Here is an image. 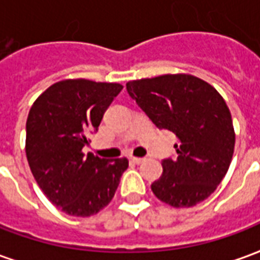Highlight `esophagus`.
I'll list each match as a JSON object with an SVG mask.
<instances>
[{"label":"esophagus","instance_id":"34e87169","mask_svg":"<svg viewBox=\"0 0 260 260\" xmlns=\"http://www.w3.org/2000/svg\"><path fill=\"white\" fill-rule=\"evenodd\" d=\"M131 161L134 164H142L143 161H145V158L143 157H132L131 158Z\"/></svg>","mask_w":260,"mask_h":260}]
</instances>
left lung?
I'll use <instances>...</instances> for the list:
<instances>
[{
  "label": "left lung",
  "mask_w": 260,
  "mask_h": 260,
  "mask_svg": "<svg viewBox=\"0 0 260 260\" xmlns=\"http://www.w3.org/2000/svg\"><path fill=\"white\" fill-rule=\"evenodd\" d=\"M132 100L158 129L174 132L177 157L161 161L152 191L170 206H195L216 191L235 145L233 119L218 91L192 75H163L126 83Z\"/></svg>",
  "instance_id": "1"
}]
</instances>
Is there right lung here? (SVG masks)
Returning a JSON list of instances; mask_svg holds the SVG:
<instances>
[{
    "label": "right lung",
    "mask_w": 260,
    "mask_h": 260,
    "mask_svg": "<svg viewBox=\"0 0 260 260\" xmlns=\"http://www.w3.org/2000/svg\"><path fill=\"white\" fill-rule=\"evenodd\" d=\"M118 83L61 80L33 103L26 121V156L31 174L54 206L89 217L107 206L128 169L126 158L107 160L82 152L96 134Z\"/></svg>",
    "instance_id": "obj_1"
}]
</instances>
